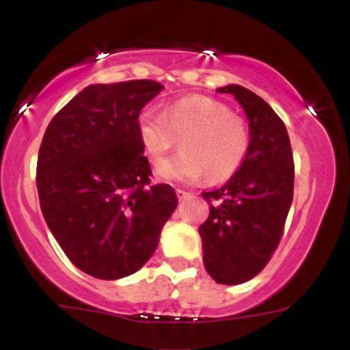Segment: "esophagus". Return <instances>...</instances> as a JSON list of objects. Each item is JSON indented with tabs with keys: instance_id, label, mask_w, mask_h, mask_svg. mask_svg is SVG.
<instances>
[{
	"instance_id": "1",
	"label": "esophagus",
	"mask_w": 350,
	"mask_h": 350,
	"mask_svg": "<svg viewBox=\"0 0 350 350\" xmlns=\"http://www.w3.org/2000/svg\"><path fill=\"white\" fill-rule=\"evenodd\" d=\"M176 195H178L179 200H186V198L191 195V193H188V191H185V189L178 188V189H176Z\"/></svg>"
}]
</instances>
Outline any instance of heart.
Listing matches in <instances>:
<instances>
[{
    "instance_id": "1",
    "label": "heart",
    "mask_w": 350,
    "mask_h": 350,
    "mask_svg": "<svg viewBox=\"0 0 350 350\" xmlns=\"http://www.w3.org/2000/svg\"><path fill=\"white\" fill-rule=\"evenodd\" d=\"M137 135L150 164H160L182 139L183 150L159 165L169 181L208 183L230 179L241 169L250 147V130L221 101L191 94L176 100L164 113L146 109L137 122Z\"/></svg>"
}]
</instances>
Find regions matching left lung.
<instances>
[{
    "instance_id": "8db88e82",
    "label": "left lung",
    "mask_w": 350,
    "mask_h": 350,
    "mask_svg": "<svg viewBox=\"0 0 350 350\" xmlns=\"http://www.w3.org/2000/svg\"><path fill=\"white\" fill-rule=\"evenodd\" d=\"M249 118L250 147L237 172L203 191L210 215L200 227L203 262L220 284H241L266 267L280 245L293 201L295 162L283 120L252 91L230 84Z\"/></svg>"
}]
</instances>
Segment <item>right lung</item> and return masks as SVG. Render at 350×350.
Here are the masks:
<instances>
[{
  "mask_svg": "<svg viewBox=\"0 0 350 350\" xmlns=\"http://www.w3.org/2000/svg\"><path fill=\"white\" fill-rule=\"evenodd\" d=\"M161 90L150 79L91 84L51 120L42 139V213L70 262L98 280L139 271L178 206L172 186L150 183L137 135L140 111Z\"/></svg>",
  "mask_w": 350,
  "mask_h": 350,
  "instance_id": "right-lung-1",
  "label": "right lung"
}]
</instances>
